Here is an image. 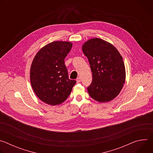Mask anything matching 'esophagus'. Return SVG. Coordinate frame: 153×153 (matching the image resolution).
<instances>
[{"label":"esophagus","mask_w":153,"mask_h":153,"mask_svg":"<svg viewBox=\"0 0 153 153\" xmlns=\"http://www.w3.org/2000/svg\"><path fill=\"white\" fill-rule=\"evenodd\" d=\"M80 81H81L80 77H78V78L76 79V82H77V83H79V82H80Z\"/></svg>","instance_id":"1"}]
</instances>
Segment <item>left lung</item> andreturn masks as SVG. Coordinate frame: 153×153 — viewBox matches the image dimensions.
<instances>
[{
	"mask_svg": "<svg viewBox=\"0 0 153 153\" xmlns=\"http://www.w3.org/2000/svg\"><path fill=\"white\" fill-rule=\"evenodd\" d=\"M88 59L93 80L87 88L91 98L99 102L111 101L116 97L125 82V67L118 50L111 43L99 38H93L82 45Z\"/></svg>",
	"mask_w": 153,
	"mask_h": 153,
	"instance_id": "left-lung-1",
	"label": "left lung"
}]
</instances>
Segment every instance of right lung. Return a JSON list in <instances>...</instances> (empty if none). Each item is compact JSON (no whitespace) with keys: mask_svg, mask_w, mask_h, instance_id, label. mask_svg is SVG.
Returning a JSON list of instances; mask_svg holds the SVG:
<instances>
[{"mask_svg":"<svg viewBox=\"0 0 153 153\" xmlns=\"http://www.w3.org/2000/svg\"><path fill=\"white\" fill-rule=\"evenodd\" d=\"M72 43L54 41L42 48L30 68V82L36 96L48 105H59L70 94L76 81L68 77L64 59Z\"/></svg>","mask_w":153,"mask_h":153,"instance_id":"obj_1","label":"right lung"}]
</instances>
